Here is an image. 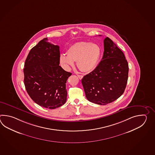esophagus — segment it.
Wrapping results in <instances>:
<instances>
[{
  "instance_id": "34e87169",
  "label": "esophagus",
  "mask_w": 155,
  "mask_h": 155,
  "mask_svg": "<svg viewBox=\"0 0 155 155\" xmlns=\"http://www.w3.org/2000/svg\"><path fill=\"white\" fill-rule=\"evenodd\" d=\"M78 75V76L79 77V78L80 79H82V78H83V76L82 75Z\"/></svg>"
}]
</instances>
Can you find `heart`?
<instances>
[{"label":"heart","instance_id":"obj_1","mask_svg":"<svg viewBox=\"0 0 155 155\" xmlns=\"http://www.w3.org/2000/svg\"><path fill=\"white\" fill-rule=\"evenodd\" d=\"M100 47L96 44L81 41L75 43L67 51V55L61 54L60 62L64 69L69 70L76 61L78 68L84 73L95 69L101 56Z\"/></svg>","mask_w":155,"mask_h":155}]
</instances>
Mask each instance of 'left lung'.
Instances as JSON below:
<instances>
[{"label":"left lung","mask_w":155,"mask_h":155,"mask_svg":"<svg viewBox=\"0 0 155 155\" xmlns=\"http://www.w3.org/2000/svg\"><path fill=\"white\" fill-rule=\"evenodd\" d=\"M104 45L101 61L81 80L87 99L101 105L113 102L122 95L129 73L128 63L122 51L108 37L104 40Z\"/></svg>","instance_id":"1"}]
</instances>
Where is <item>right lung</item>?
<instances>
[{
	"mask_svg": "<svg viewBox=\"0 0 155 155\" xmlns=\"http://www.w3.org/2000/svg\"><path fill=\"white\" fill-rule=\"evenodd\" d=\"M45 38L30 50L24 68V85L31 99L46 109L60 107L66 101L67 80L71 73L60 66L59 46Z\"/></svg>",
	"mask_w": 155,
	"mask_h": 155,
	"instance_id": "obj_1",
	"label": "right lung"
}]
</instances>
